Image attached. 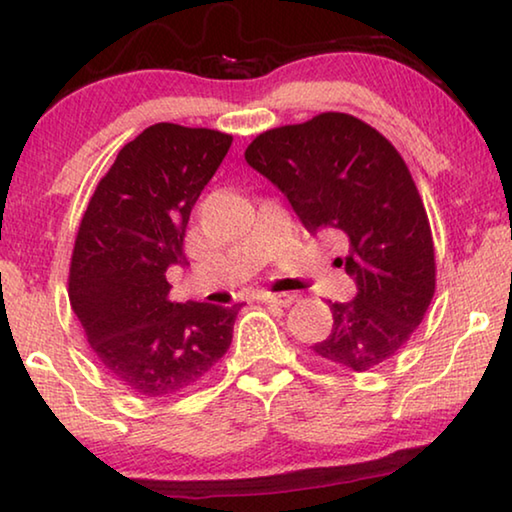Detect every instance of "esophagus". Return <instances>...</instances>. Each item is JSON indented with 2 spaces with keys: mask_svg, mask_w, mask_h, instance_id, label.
I'll return each mask as SVG.
<instances>
[{
  "mask_svg": "<svg viewBox=\"0 0 512 512\" xmlns=\"http://www.w3.org/2000/svg\"><path fill=\"white\" fill-rule=\"evenodd\" d=\"M294 294H289V291H282V294H262V300L269 305H280V307H289L294 303Z\"/></svg>",
  "mask_w": 512,
  "mask_h": 512,
  "instance_id": "34e87169",
  "label": "esophagus"
}]
</instances>
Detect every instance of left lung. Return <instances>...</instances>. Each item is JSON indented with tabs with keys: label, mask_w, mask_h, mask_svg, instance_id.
Masks as SVG:
<instances>
[{
	"label": "left lung",
	"mask_w": 512,
	"mask_h": 512,
	"mask_svg": "<svg viewBox=\"0 0 512 512\" xmlns=\"http://www.w3.org/2000/svg\"><path fill=\"white\" fill-rule=\"evenodd\" d=\"M246 161L285 193L307 232L348 246L337 264L358 294L330 303L335 323L314 353L360 373L394 358L435 291L431 225L401 154L362 120L321 113L259 134Z\"/></svg>",
	"instance_id": "1"
}]
</instances>
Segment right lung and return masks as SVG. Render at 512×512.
<instances>
[{
    "instance_id": "1",
    "label": "right lung",
    "mask_w": 512,
    "mask_h": 512,
    "mask_svg": "<svg viewBox=\"0 0 512 512\" xmlns=\"http://www.w3.org/2000/svg\"><path fill=\"white\" fill-rule=\"evenodd\" d=\"M230 134L157 123L118 152L81 218L70 305L97 362L129 392L157 399L209 376L232 344L243 303H173L166 271L186 264L191 209Z\"/></svg>"
}]
</instances>
